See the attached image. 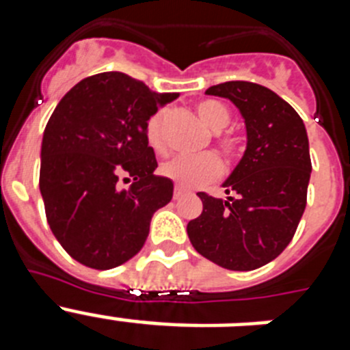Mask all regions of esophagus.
Listing matches in <instances>:
<instances>
[{"label": "esophagus", "mask_w": 350, "mask_h": 350, "mask_svg": "<svg viewBox=\"0 0 350 350\" xmlns=\"http://www.w3.org/2000/svg\"><path fill=\"white\" fill-rule=\"evenodd\" d=\"M184 193H185V191L182 189V187L175 185V191H173V198H175V200H178L180 196H184Z\"/></svg>", "instance_id": "34e87169"}]
</instances>
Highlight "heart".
Here are the masks:
<instances>
[{
    "mask_svg": "<svg viewBox=\"0 0 350 350\" xmlns=\"http://www.w3.org/2000/svg\"><path fill=\"white\" fill-rule=\"evenodd\" d=\"M196 112L203 124L213 133H219L230 124V110L219 101L203 100L196 105ZM163 124H165V112L154 113L147 122V142L156 150H161L165 145L163 138ZM219 148L224 156H233L237 150V140L231 137H219ZM222 172L221 161L213 154H202V156H178L166 161L161 166V173L173 180L184 189H196L203 184L219 178Z\"/></svg>",
    "mask_w": 350,
    "mask_h": 350,
    "instance_id": "1",
    "label": "heart"
}]
</instances>
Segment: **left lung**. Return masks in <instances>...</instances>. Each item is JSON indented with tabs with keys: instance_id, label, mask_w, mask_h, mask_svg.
<instances>
[{
	"instance_id": "left-lung-1",
	"label": "left lung",
	"mask_w": 350,
	"mask_h": 350,
	"mask_svg": "<svg viewBox=\"0 0 350 350\" xmlns=\"http://www.w3.org/2000/svg\"><path fill=\"white\" fill-rule=\"evenodd\" d=\"M206 94L230 100L245 122L247 147L222 182L226 200L198 193L200 217L187 224L194 249L222 268L249 271L289 245L307 205L312 163L307 129L287 101L259 83L224 82Z\"/></svg>"
}]
</instances>
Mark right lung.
<instances>
[{
	"mask_svg": "<svg viewBox=\"0 0 350 350\" xmlns=\"http://www.w3.org/2000/svg\"><path fill=\"white\" fill-rule=\"evenodd\" d=\"M178 92H156L120 71L80 80L54 108L42 138L40 193L52 233L96 270L116 268L144 247L173 182L156 175L147 122ZM133 178L126 190L120 178Z\"/></svg>",
	"mask_w": 350,
	"mask_h": 350,
	"instance_id": "add662e5",
	"label": "right lung"
}]
</instances>
